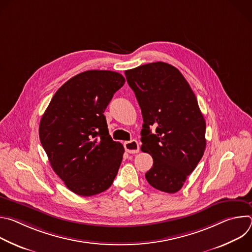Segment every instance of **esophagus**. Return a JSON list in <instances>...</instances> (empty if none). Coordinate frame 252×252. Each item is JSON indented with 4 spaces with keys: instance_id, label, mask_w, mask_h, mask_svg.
Segmentation results:
<instances>
[{
    "instance_id": "obj_1",
    "label": "esophagus",
    "mask_w": 252,
    "mask_h": 252,
    "mask_svg": "<svg viewBox=\"0 0 252 252\" xmlns=\"http://www.w3.org/2000/svg\"><path fill=\"white\" fill-rule=\"evenodd\" d=\"M125 149L128 154H137L139 152V145L138 142L134 139L129 140V141H126L124 143Z\"/></svg>"
}]
</instances>
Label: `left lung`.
I'll return each mask as SVG.
<instances>
[{"label": "left lung", "mask_w": 252, "mask_h": 252, "mask_svg": "<svg viewBox=\"0 0 252 252\" xmlns=\"http://www.w3.org/2000/svg\"><path fill=\"white\" fill-rule=\"evenodd\" d=\"M143 119L141 151L154 159L149 184L175 193L205 151V121L190 86L176 67L157 62L125 71ZM156 127L153 134L150 127Z\"/></svg>", "instance_id": "left-lung-1"}]
</instances>
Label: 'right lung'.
<instances>
[{
	"mask_svg": "<svg viewBox=\"0 0 252 252\" xmlns=\"http://www.w3.org/2000/svg\"><path fill=\"white\" fill-rule=\"evenodd\" d=\"M125 82L116 71H84L57 91L42 117L40 140L51 166L76 194L100 193L118 174L125 149L111 137L103 113Z\"/></svg>",
	"mask_w": 252,
	"mask_h": 252,
	"instance_id": "1",
	"label": "right lung"
}]
</instances>
